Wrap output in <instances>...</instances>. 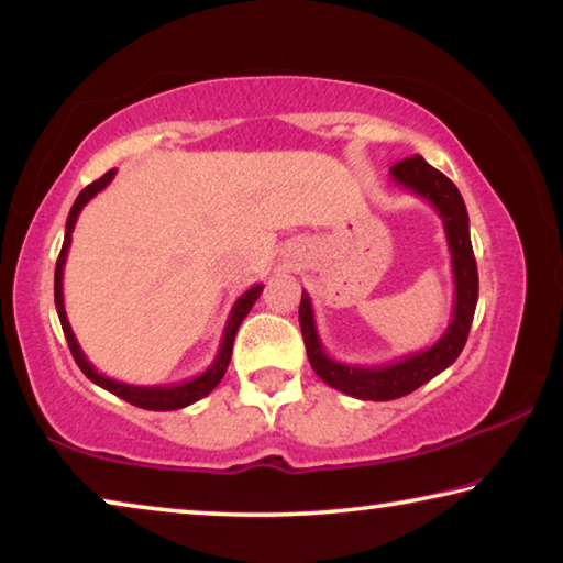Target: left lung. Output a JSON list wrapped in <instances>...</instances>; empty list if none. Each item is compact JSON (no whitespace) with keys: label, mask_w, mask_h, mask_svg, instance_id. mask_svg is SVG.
I'll list each match as a JSON object with an SVG mask.
<instances>
[{"label":"left lung","mask_w":563,"mask_h":563,"mask_svg":"<svg viewBox=\"0 0 563 563\" xmlns=\"http://www.w3.org/2000/svg\"><path fill=\"white\" fill-rule=\"evenodd\" d=\"M389 176H393L397 186L424 198L434 208L437 216L442 218L454 273L452 322L442 332V338L432 347L393 360L387 365H350V362H340L328 355L318 335L310 295L302 290L300 300V330L316 375L322 383L340 389V393L355 399H373V402H385V399H397L415 393L417 387L430 383L432 377L450 367L464 350L474 320L476 298H479V275H476V261L472 251L470 216H466L460 188L442 170L427 164L422 156L399 161V164L389 168Z\"/></svg>","instance_id":"1"}]
</instances>
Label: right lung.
<instances>
[{
  "instance_id": "add662e5",
  "label": "right lung",
  "mask_w": 563,
  "mask_h": 563,
  "mask_svg": "<svg viewBox=\"0 0 563 563\" xmlns=\"http://www.w3.org/2000/svg\"><path fill=\"white\" fill-rule=\"evenodd\" d=\"M113 176H117V168L109 170V174H103L99 180H93L87 188L81 190L79 196H76V201L69 211V218H66V231H64V245H62V253H59V261H56V271H54V302H56V312H59V322H62V330H64V338L69 342V350L76 360V365L81 367V373L87 375L93 385H99L103 389H109L111 395H117L121 399H126V402L136 405L141 409H154V412H168V409H180V407H188L198 402V399H203L206 395H211L213 389L221 383L225 369H228V362H231L233 355V340H235V332L241 328V322L245 320L247 312L255 305V300L261 298L263 292V285H253V288H247L241 298L235 300L231 316H228V322L223 328V338H221V347L216 352V360L208 365L201 375L184 379V383H176V385H126V383H119V379H111L107 375L97 373V367L91 365L84 355L79 342L74 338V330L69 325V318H66V310H64V263H66V253H69V245H71V233H74V225H76V218H79L81 208L87 206L93 196L101 194L103 188H107Z\"/></svg>"
}]
</instances>
